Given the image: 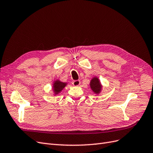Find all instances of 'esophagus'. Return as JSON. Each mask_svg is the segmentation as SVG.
<instances>
[{"instance_id": "1", "label": "esophagus", "mask_w": 153, "mask_h": 153, "mask_svg": "<svg viewBox=\"0 0 153 153\" xmlns=\"http://www.w3.org/2000/svg\"><path fill=\"white\" fill-rule=\"evenodd\" d=\"M81 84V81L79 80H76L72 82V85L74 86H78Z\"/></svg>"}]
</instances>
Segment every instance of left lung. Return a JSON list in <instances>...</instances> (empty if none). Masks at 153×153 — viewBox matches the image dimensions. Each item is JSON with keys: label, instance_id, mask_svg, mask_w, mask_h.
Here are the masks:
<instances>
[{"label": "left lung", "instance_id": "obj_1", "mask_svg": "<svg viewBox=\"0 0 153 153\" xmlns=\"http://www.w3.org/2000/svg\"><path fill=\"white\" fill-rule=\"evenodd\" d=\"M90 88L91 90L96 94H99L102 90V85L98 79V78L97 77H94L92 78V79L90 81Z\"/></svg>", "mask_w": 153, "mask_h": 153}]
</instances>
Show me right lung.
I'll return each instance as SVG.
<instances>
[{"mask_svg":"<svg viewBox=\"0 0 153 153\" xmlns=\"http://www.w3.org/2000/svg\"><path fill=\"white\" fill-rule=\"evenodd\" d=\"M67 85V82H63L59 80H56L54 81L53 90L55 95H58L59 93L62 91V90L65 88Z\"/></svg>","mask_w":153,"mask_h":153,"instance_id":"1","label":"right lung"}]
</instances>
